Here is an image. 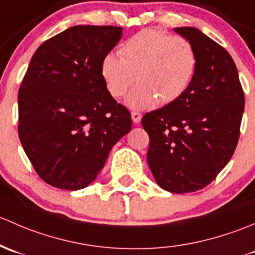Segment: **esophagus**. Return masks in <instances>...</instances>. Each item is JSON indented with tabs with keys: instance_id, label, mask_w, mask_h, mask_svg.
<instances>
[{
	"instance_id": "1",
	"label": "esophagus",
	"mask_w": 255,
	"mask_h": 255,
	"mask_svg": "<svg viewBox=\"0 0 255 255\" xmlns=\"http://www.w3.org/2000/svg\"><path fill=\"white\" fill-rule=\"evenodd\" d=\"M141 118H142L141 113L131 112V119H132V122L135 123V124H138V123L141 122Z\"/></svg>"
}]
</instances>
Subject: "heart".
<instances>
[{
    "mask_svg": "<svg viewBox=\"0 0 255 255\" xmlns=\"http://www.w3.org/2000/svg\"><path fill=\"white\" fill-rule=\"evenodd\" d=\"M119 56L108 54L101 64V76L114 98L125 96L131 109H149L167 104L189 87L196 70V52L190 41L161 30L143 29L128 39Z\"/></svg>",
    "mask_w": 255,
    "mask_h": 255,
    "instance_id": "obj_1",
    "label": "heart"
}]
</instances>
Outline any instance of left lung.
Wrapping results in <instances>:
<instances>
[{"label": "left lung", "mask_w": 255, "mask_h": 255, "mask_svg": "<svg viewBox=\"0 0 255 255\" xmlns=\"http://www.w3.org/2000/svg\"><path fill=\"white\" fill-rule=\"evenodd\" d=\"M196 52L189 87L161 109L147 113V162L156 183L184 194L209 185L230 162L245 112L235 61L221 45L193 27L174 28Z\"/></svg>", "instance_id": "8db88e82"}]
</instances>
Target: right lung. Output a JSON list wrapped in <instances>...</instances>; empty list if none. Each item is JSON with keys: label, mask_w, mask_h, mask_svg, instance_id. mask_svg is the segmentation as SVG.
Segmentation results:
<instances>
[{"label": "right lung", "mask_w": 255, "mask_h": 255, "mask_svg": "<svg viewBox=\"0 0 255 255\" xmlns=\"http://www.w3.org/2000/svg\"><path fill=\"white\" fill-rule=\"evenodd\" d=\"M123 28L75 25L34 52L18 92V135L39 177L78 190L94 182L113 146L131 131L128 110L118 104L101 64Z\"/></svg>", "instance_id": "1"}]
</instances>
